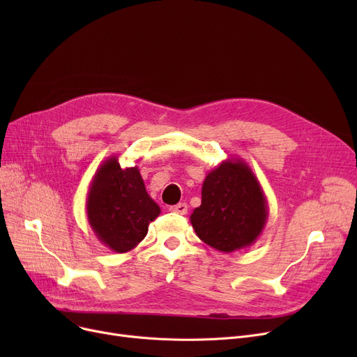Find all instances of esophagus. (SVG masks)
<instances>
[{"mask_svg": "<svg viewBox=\"0 0 357 357\" xmlns=\"http://www.w3.org/2000/svg\"><path fill=\"white\" fill-rule=\"evenodd\" d=\"M169 210H171L172 213H176V214H186V211H188V205H186L185 202H179L176 205H172Z\"/></svg>", "mask_w": 357, "mask_h": 357, "instance_id": "obj_1", "label": "esophagus"}]
</instances>
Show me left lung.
I'll list each match as a JSON object with an SVG mask.
<instances>
[{
    "label": "left lung",
    "instance_id": "obj_1",
    "mask_svg": "<svg viewBox=\"0 0 357 357\" xmlns=\"http://www.w3.org/2000/svg\"><path fill=\"white\" fill-rule=\"evenodd\" d=\"M201 197V205L190 218L197 236L210 248L231 253L252 246L264 231L268 201L243 159H227L210 171Z\"/></svg>",
    "mask_w": 357,
    "mask_h": 357
}]
</instances>
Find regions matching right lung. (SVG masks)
<instances>
[{
  "mask_svg": "<svg viewBox=\"0 0 357 357\" xmlns=\"http://www.w3.org/2000/svg\"><path fill=\"white\" fill-rule=\"evenodd\" d=\"M159 214L160 207L147 194L137 166L121 167L119 156L102 162L86 194L88 222L102 245L116 253L130 252Z\"/></svg>",
  "mask_w": 357,
  "mask_h": 357,
  "instance_id": "obj_1",
  "label": "right lung"
}]
</instances>
